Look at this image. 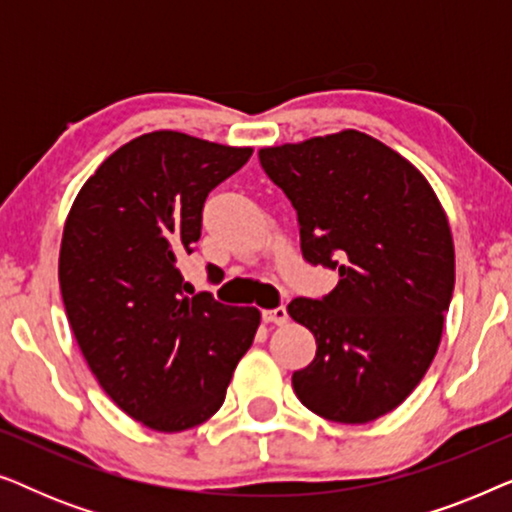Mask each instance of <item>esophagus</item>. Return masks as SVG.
<instances>
[{
  "instance_id": "esophagus-1",
  "label": "esophagus",
  "mask_w": 512,
  "mask_h": 512,
  "mask_svg": "<svg viewBox=\"0 0 512 512\" xmlns=\"http://www.w3.org/2000/svg\"><path fill=\"white\" fill-rule=\"evenodd\" d=\"M263 321H265V324L284 326L286 321H289V312H286L284 305H279V307H275V310H265L263 312Z\"/></svg>"
}]
</instances>
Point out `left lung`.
Listing matches in <instances>:
<instances>
[{
    "label": "left lung",
    "mask_w": 512,
    "mask_h": 512,
    "mask_svg": "<svg viewBox=\"0 0 512 512\" xmlns=\"http://www.w3.org/2000/svg\"><path fill=\"white\" fill-rule=\"evenodd\" d=\"M258 160L296 209L305 261L340 272L331 293L286 307L317 340L293 391L331 422H373L438 352L454 291L447 216L415 165L359 130L270 146Z\"/></svg>",
    "instance_id": "left-lung-1"
}]
</instances>
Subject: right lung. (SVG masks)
Returning <instances> with one entry per match:
<instances>
[{"mask_svg":"<svg viewBox=\"0 0 512 512\" xmlns=\"http://www.w3.org/2000/svg\"><path fill=\"white\" fill-rule=\"evenodd\" d=\"M254 149L174 130L104 160L76 195L60 247V291L83 359L107 396L153 431H186L223 405L261 312L193 293L202 207Z\"/></svg>","mask_w":512,"mask_h":512,"instance_id":"1","label":"right lung"}]
</instances>
